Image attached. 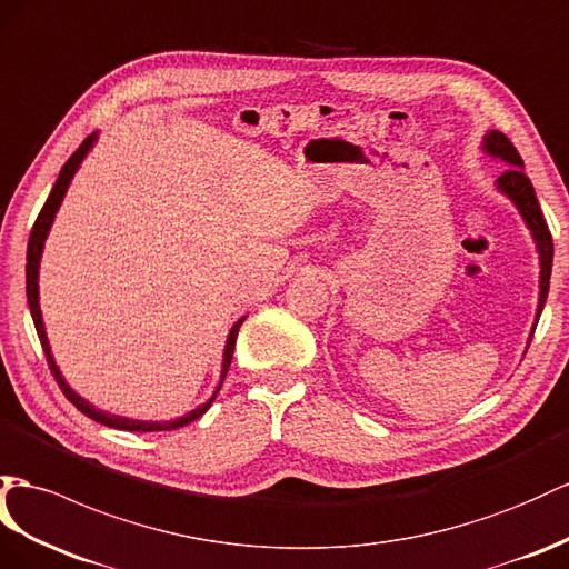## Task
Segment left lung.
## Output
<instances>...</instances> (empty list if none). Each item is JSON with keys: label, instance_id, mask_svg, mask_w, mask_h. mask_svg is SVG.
I'll list each match as a JSON object with an SVG mask.
<instances>
[{"label": "left lung", "instance_id": "8db88e82", "mask_svg": "<svg viewBox=\"0 0 569 569\" xmlns=\"http://www.w3.org/2000/svg\"><path fill=\"white\" fill-rule=\"evenodd\" d=\"M486 149L488 153L498 156L507 163H512V168H507L500 178L498 184L505 194L512 197V201L519 207L523 221L531 228L538 252H541V300H538V317L543 312V305L548 298V288H550V271H552V236L548 230V223L541 211V203L536 199L533 184L529 180V174L523 172V160L519 151L515 149V143L509 141L502 132H490L486 139Z\"/></svg>", "mask_w": 569, "mask_h": 569}]
</instances>
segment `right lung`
<instances>
[{"instance_id":"right-lung-1","label":"right lung","mask_w":569,"mask_h":569,"mask_svg":"<svg viewBox=\"0 0 569 569\" xmlns=\"http://www.w3.org/2000/svg\"><path fill=\"white\" fill-rule=\"evenodd\" d=\"M93 139H96V134L86 137V139L81 141L79 149L69 156V160H67V163H64V166H62V170H60V178H57V182H54V187H52V192H50L48 201L42 203V209H40V213H38V218H36V223H33L31 238H28V257H26V296H28V308H31L33 325H36V331H38V339H40L42 351H46V358H48V368H50L52 377H54V380H57V385H60L62 395H64V397H67L71 403H74L77 409H79L83 416L93 418L96 423H103V426H108V428H118V430H129V432H158V430H178V428H184V426L192 423V420H197L199 416L207 413V409H209V406H211V401H213V399H211L209 403H203L201 409H197V411H192V413H187L184 418L172 420V423H139V420L118 418V416H110V413H103V411H96L89 401H83L81 397H77L74 391H71V389L67 387V382L62 380V375H60V370H57L54 360H52V353H50L48 337H46V327H42L40 305H38V264H40V254H42V242H46V238H48V230H50V226H52L54 211H57V207H60V201H62V197H64V192H67V187H69L71 174H74V170L79 168V163H81V158L86 156V151L91 149ZM240 325H242V319H240V322H238L236 327H232L230 337H228V343H226L223 375H221L223 380H226L228 368H230L232 351H236V339H238Z\"/></svg>"}]
</instances>
